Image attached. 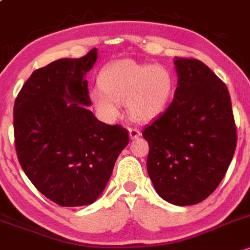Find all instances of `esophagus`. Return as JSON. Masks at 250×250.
<instances>
[{
    "label": "esophagus",
    "instance_id": "1",
    "mask_svg": "<svg viewBox=\"0 0 250 250\" xmlns=\"http://www.w3.org/2000/svg\"><path fill=\"white\" fill-rule=\"evenodd\" d=\"M128 133H130L131 139H137L140 136V131L138 128H134V127H128Z\"/></svg>",
    "mask_w": 250,
    "mask_h": 250
}]
</instances>
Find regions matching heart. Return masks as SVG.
<instances>
[{"mask_svg":"<svg viewBox=\"0 0 250 250\" xmlns=\"http://www.w3.org/2000/svg\"><path fill=\"white\" fill-rule=\"evenodd\" d=\"M100 89H93L92 102L105 117L119 114L118 104H125L128 116L139 123L153 119L165 110L175 80L167 67L119 60L100 72Z\"/></svg>","mask_w":250,"mask_h":250,"instance_id":"heart-1","label":"heart"}]
</instances>
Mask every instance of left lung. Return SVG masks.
<instances>
[{
    "label": "left lung",
    "mask_w": 250,
    "mask_h": 250,
    "mask_svg": "<svg viewBox=\"0 0 250 250\" xmlns=\"http://www.w3.org/2000/svg\"><path fill=\"white\" fill-rule=\"evenodd\" d=\"M178 86L169 107L147 125V172L157 193L176 206L206 200L221 183L237 143L226 83L207 64L175 58Z\"/></svg>",
    "instance_id": "8db88e82"
}]
</instances>
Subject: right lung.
I'll return each mask as SVG.
<instances>
[{
	"mask_svg": "<svg viewBox=\"0 0 250 250\" xmlns=\"http://www.w3.org/2000/svg\"><path fill=\"white\" fill-rule=\"evenodd\" d=\"M97 48L33 72L15 99L14 136L20 164L36 189L61 207L91 204L105 189L128 144L127 130L88 110L83 75Z\"/></svg>",
	"mask_w": 250,
	"mask_h": 250,
	"instance_id": "1",
	"label": "right lung"
}]
</instances>
